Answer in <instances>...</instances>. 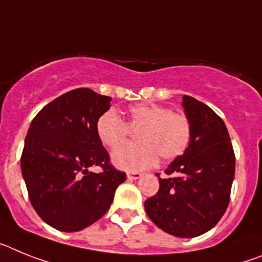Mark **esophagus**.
Segmentation results:
<instances>
[{
  "label": "esophagus",
  "instance_id": "34e87169",
  "mask_svg": "<svg viewBox=\"0 0 262 262\" xmlns=\"http://www.w3.org/2000/svg\"><path fill=\"white\" fill-rule=\"evenodd\" d=\"M141 177H142V174L137 171H129L128 174H126V178H128L129 181H136V179H140Z\"/></svg>",
  "mask_w": 262,
  "mask_h": 262
}]
</instances>
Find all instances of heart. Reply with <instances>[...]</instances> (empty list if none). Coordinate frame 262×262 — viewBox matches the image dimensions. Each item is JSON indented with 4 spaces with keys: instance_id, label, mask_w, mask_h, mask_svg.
I'll return each instance as SVG.
<instances>
[{
    "instance_id": "1",
    "label": "heart",
    "mask_w": 262,
    "mask_h": 262,
    "mask_svg": "<svg viewBox=\"0 0 262 262\" xmlns=\"http://www.w3.org/2000/svg\"><path fill=\"white\" fill-rule=\"evenodd\" d=\"M128 124L115 111L103 113L97 120L96 133L101 144L115 149L128 134V127L140 128L137 143L117 148L112 161L122 170L149 169L161 157L171 161L185 153L191 142V122L183 113L153 103H138L128 109ZM129 126L128 127L127 125Z\"/></svg>"
}]
</instances>
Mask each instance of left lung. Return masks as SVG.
<instances>
[{
	"instance_id": "1",
	"label": "left lung",
	"mask_w": 262,
	"mask_h": 262,
	"mask_svg": "<svg viewBox=\"0 0 262 262\" xmlns=\"http://www.w3.org/2000/svg\"><path fill=\"white\" fill-rule=\"evenodd\" d=\"M191 142L159 178V190L145 202L157 227L177 237H196L217 224L229 203L235 153L222 118L208 105L183 96Z\"/></svg>"
}]
</instances>
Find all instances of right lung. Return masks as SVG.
Returning <instances> with one entry per match:
<instances>
[{
	"label": "right lung",
	"instance_id": "1",
	"mask_svg": "<svg viewBox=\"0 0 262 262\" xmlns=\"http://www.w3.org/2000/svg\"><path fill=\"white\" fill-rule=\"evenodd\" d=\"M111 97L77 88L56 97L27 130L21 169L29 199L40 219L62 232H76L99 220L113 202L125 172L109 163L96 133ZM100 165L101 173L89 171Z\"/></svg>",
	"mask_w": 262,
	"mask_h": 262
}]
</instances>
